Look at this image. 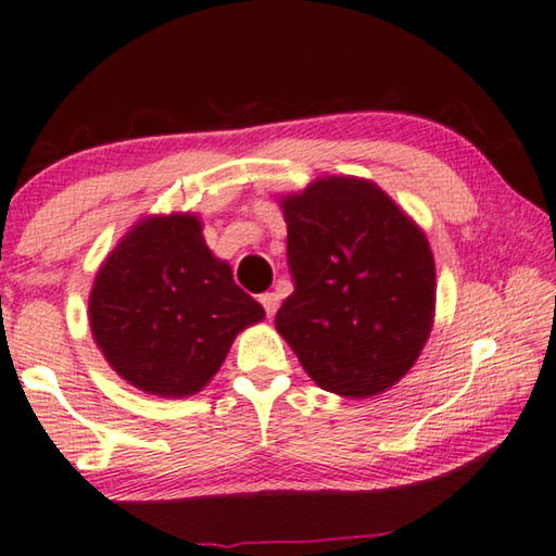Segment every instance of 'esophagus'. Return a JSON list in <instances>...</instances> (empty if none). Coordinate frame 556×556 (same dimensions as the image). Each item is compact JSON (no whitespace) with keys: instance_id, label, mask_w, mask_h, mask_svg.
<instances>
[{"instance_id":"obj_1","label":"esophagus","mask_w":556,"mask_h":556,"mask_svg":"<svg viewBox=\"0 0 556 556\" xmlns=\"http://www.w3.org/2000/svg\"><path fill=\"white\" fill-rule=\"evenodd\" d=\"M260 302L264 306V312H267V316L271 319V316H275V312L279 309V294L277 292H264L260 296Z\"/></svg>"}]
</instances>
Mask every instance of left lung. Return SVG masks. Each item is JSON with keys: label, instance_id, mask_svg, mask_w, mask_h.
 Segmentation results:
<instances>
[{"label": "left lung", "instance_id": "8db88e82", "mask_svg": "<svg viewBox=\"0 0 556 556\" xmlns=\"http://www.w3.org/2000/svg\"><path fill=\"white\" fill-rule=\"evenodd\" d=\"M294 292L277 331L324 391L371 399L410 371L435 314L420 227L364 178L329 175L281 198Z\"/></svg>", "mask_w": 556, "mask_h": 556}]
</instances>
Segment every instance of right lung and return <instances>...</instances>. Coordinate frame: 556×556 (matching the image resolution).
Returning <instances> with one entry per match:
<instances>
[{
    "label": "right lung",
    "mask_w": 556,
    "mask_h": 556,
    "mask_svg": "<svg viewBox=\"0 0 556 556\" xmlns=\"http://www.w3.org/2000/svg\"><path fill=\"white\" fill-rule=\"evenodd\" d=\"M262 319V304L235 285L190 213L140 219L88 296L91 333L113 371L163 399L205 389L237 333Z\"/></svg>",
    "instance_id": "1"
}]
</instances>
